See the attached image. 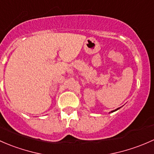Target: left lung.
<instances>
[{
	"mask_svg": "<svg viewBox=\"0 0 154 154\" xmlns=\"http://www.w3.org/2000/svg\"><path fill=\"white\" fill-rule=\"evenodd\" d=\"M119 108H120V107H119V108L116 109V110H112V111H111V112H114V111H116V110H119Z\"/></svg>",
	"mask_w": 154,
	"mask_h": 154,
	"instance_id": "1",
	"label": "left lung"
}]
</instances>
